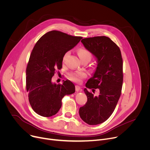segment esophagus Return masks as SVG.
<instances>
[{"mask_svg":"<svg viewBox=\"0 0 150 150\" xmlns=\"http://www.w3.org/2000/svg\"><path fill=\"white\" fill-rule=\"evenodd\" d=\"M75 90L76 92H78V91H81V88L80 87V86H75Z\"/></svg>","mask_w":150,"mask_h":150,"instance_id":"obj_1","label":"esophagus"}]
</instances>
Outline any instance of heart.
I'll use <instances>...</instances> for the list:
<instances>
[{
  "mask_svg": "<svg viewBox=\"0 0 150 150\" xmlns=\"http://www.w3.org/2000/svg\"><path fill=\"white\" fill-rule=\"evenodd\" d=\"M78 56H79V57L81 59H83V58H88L91 59V58L92 57L91 53L90 52H89L88 50L84 49H80L79 50H78ZM69 54V52H66L64 54V57H63V60H64ZM86 76H87V74H86V73L81 71V72H76L72 74L70 76V80L79 83L82 80V79L85 78Z\"/></svg>",
  "mask_w": 150,
  "mask_h": 150,
  "instance_id": "obj_1",
  "label": "heart"
}]
</instances>
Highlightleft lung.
I'll return each instance as SVG.
<instances>
[{"mask_svg": "<svg viewBox=\"0 0 150 150\" xmlns=\"http://www.w3.org/2000/svg\"><path fill=\"white\" fill-rule=\"evenodd\" d=\"M85 48L97 60V67L86 87L99 90L95 96L84 88L88 101L79 109L81 119L90 125L102 123L114 112L121 95L123 60L119 47L106 36L83 39Z\"/></svg>", "mask_w": 150, "mask_h": 150, "instance_id": "obj_1", "label": "left lung"}]
</instances>
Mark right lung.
Returning <instances> with one entry per match:
<instances>
[{
	"label": "right lung",
	"mask_w": 150,
	"mask_h": 150,
	"mask_svg": "<svg viewBox=\"0 0 150 150\" xmlns=\"http://www.w3.org/2000/svg\"><path fill=\"white\" fill-rule=\"evenodd\" d=\"M82 38L53 30L35 44L26 69V89L30 104L38 115L45 117L55 115L61 107L62 98L75 92L70 81L63 80L62 84H57L52 82V78L55 70L62 67L64 54Z\"/></svg>",
	"instance_id": "1"
}]
</instances>
